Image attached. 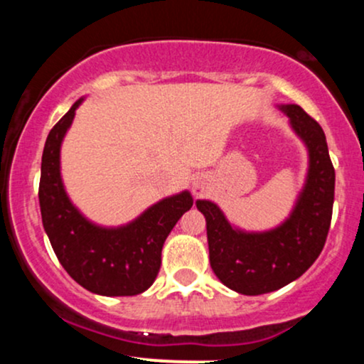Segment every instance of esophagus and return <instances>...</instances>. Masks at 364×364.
<instances>
[{"label": "esophagus", "mask_w": 364, "mask_h": 364, "mask_svg": "<svg viewBox=\"0 0 364 364\" xmlns=\"http://www.w3.org/2000/svg\"><path fill=\"white\" fill-rule=\"evenodd\" d=\"M191 190H193L195 195H202L203 190H205V181H203V178H195Z\"/></svg>", "instance_id": "1"}]
</instances>
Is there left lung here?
Here are the masks:
<instances>
[{
  "label": "left lung",
  "mask_w": 364,
  "mask_h": 364,
  "mask_svg": "<svg viewBox=\"0 0 364 364\" xmlns=\"http://www.w3.org/2000/svg\"><path fill=\"white\" fill-rule=\"evenodd\" d=\"M310 152V169L294 210L267 232H245L228 223L220 208L198 200L205 215L210 267L229 289L246 296L272 292L296 281L318 258L332 220L336 171L323 129L296 104L281 106Z\"/></svg>",
  "instance_id": "obj_1"
}]
</instances>
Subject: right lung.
<instances>
[{
  "label": "right lung",
  "mask_w": 364,
  "mask_h": 364,
  "mask_svg": "<svg viewBox=\"0 0 364 364\" xmlns=\"http://www.w3.org/2000/svg\"><path fill=\"white\" fill-rule=\"evenodd\" d=\"M80 102L54 124L44 145L39 183L44 231L63 269L87 291L102 296L140 294L156 281L166 237L193 205V198L188 191L169 196L123 228L89 223L70 202L60 173L63 136Z\"/></svg>",
  "instance_id": "right-lung-1"
}]
</instances>
